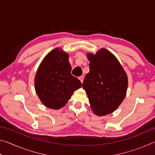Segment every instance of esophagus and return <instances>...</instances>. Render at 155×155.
Masks as SVG:
<instances>
[{
	"mask_svg": "<svg viewBox=\"0 0 155 155\" xmlns=\"http://www.w3.org/2000/svg\"><path fill=\"white\" fill-rule=\"evenodd\" d=\"M78 79L81 81V83L83 82V77H78Z\"/></svg>",
	"mask_w": 155,
	"mask_h": 155,
	"instance_id": "1",
	"label": "esophagus"
}]
</instances>
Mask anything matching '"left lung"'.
Returning a JSON list of instances; mask_svg holds the SVG:
<instances>
[{
  "label": "left lung",
  "mask_w": 155,
  "mask_h": 155,
  "mask_svg": "<svg viewBox=\"0 0 155 155\" xmlns=\"http://www.w3.org/2000/svg\"><path fill=\"white\" fill-rule=\"evenodd\" d=\"M90 72L83 88L88 96L91 109L97 115L114 112L124 99L128 77L121 64L111 52L101 48L95 54H87Z\"/></svg>",
  "instance_id": "obj_1"
}]
</instances>
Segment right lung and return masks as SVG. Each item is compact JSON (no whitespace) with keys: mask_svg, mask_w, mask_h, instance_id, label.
I'll use <instances>...</instances> for the list:
<instances>
[{"mask_svg":"<svg viewBox=\"0 0 155 155\" xmlns=\"http://www.w3.org/2000/svg\"><path fill=\"white\" fill-rule=\"evenodd\" d=\"M69 55L59 48H54L44 57L35 77V87L39 98L48 108L64 107L75 90L82 83L71 74Z\"/></svg>","mask_w":155,"mask_h":155,"instance_id":"right-lung-1","label":"right lung"}]
</instances>
